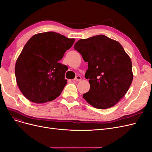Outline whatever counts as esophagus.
I'll use <instances>...</instances> for the list:
<instances>
[{"label": "esophagus", "instance_id": "1", "mask_svg": "<svg viewBox=\"0 0 152 152\" xmlns=\"http://www.w3.org/2000/svg\"><path fill=\"white\" fill-rule=\"evenodd\" d=\"M81 80H82V77L79 75H77L74 79L75 81H80Z\"/></svg>", "mask_w": 152, "mask_h": 152}]
</instances>
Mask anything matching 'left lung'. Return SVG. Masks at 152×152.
I'll return each mask as SVG.
<instances>
[{"label": "left lung", "mask_w": 152, "mask_h": 152, "mask_svg": "<svg viewBox=\"0 0 152 152\" xmlns=\"http://www.w3.org/2000/svg\"><path fill=\"white\" fill-rule=\"evenodd\" d=\"M73 48L88 63L85 77L89 79L90 89L83 98L96 108L113 107L132 83L130 57L120 43L103 35L80 39Z\"/></svg>", "instance_id": "left-lung-1"}]
</instances>
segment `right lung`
<instances>
[{
    "mask_svg": "<svg viewBox=\"0 0 152 152\" xmlns=\"http://www.w3.org/2000/svg\"><path fill=\"white\" fill-rule=\"evenodd\" d=\"M74 39L53 31L36 34L23 49L15 65L21 92L30 102L44 103L60 95L67 83L66 66L59 62Z\"/></svg>",
    "mask_w": 152,
    "mask_h": 152,
    "instance_id": "obj_1",
    "label": "right lung"
}]
</instances>
